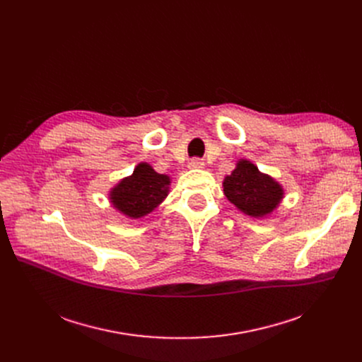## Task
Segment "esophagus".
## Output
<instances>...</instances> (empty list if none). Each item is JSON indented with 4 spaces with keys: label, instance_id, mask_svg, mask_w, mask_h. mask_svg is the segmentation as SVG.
<instances>
[{
    "label": "esophagus",
    "instance_id": "esophagus-1",
    "mask_svg": "<svg viewBox=\"0 0 362 362\" xmlns=\"http://www.w3.org/2000/svg\"><path fill=\"white\" fill-rule=\"evenodd\" d=\"M205 164L201 158H192L191 161H189V167L191 168H202Z\"/></svg>",
    "mask_w": 362,
    "mask_h": 362
}]
</instances>
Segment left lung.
Wrapping results in <instances>:
<instances>
[{"mask_svg":"<svg viewBox=\"0 0 362 362\" xmlns=\"http://www.w3.org/2000/svg\"><path fill=\"white\" fill-rule=\"evenodd\" d=\"M223 186L227 199L252 217L270 214L283 197L280 185L270 176L259 173L258 167L246 160L238 163L232 175L224 179Z\"/></svg>","mask_w":362,"mask_h":362,"instance_id":"obj_1","label":"left lung"}]
</instances>
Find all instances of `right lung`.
<instances>
[{"label": "right lung", "instance_id": "1", "mask_svg": "<svg viewBox=\"0 0 362 362\" xmlns=\"http://www.w3.org/2000/svg\"><path fill=\"white\" fill-rule=\"evenodd\" d=\"M168 183V176L141 163L130 177L123 179L112 189L111 202L123 214L139 218L151 213L167 197Z\"/></svg>", "mask_w": 362, "mask_h": 362}]
</instances>
